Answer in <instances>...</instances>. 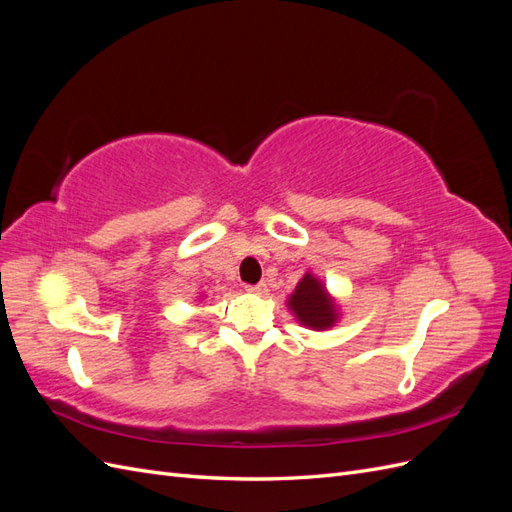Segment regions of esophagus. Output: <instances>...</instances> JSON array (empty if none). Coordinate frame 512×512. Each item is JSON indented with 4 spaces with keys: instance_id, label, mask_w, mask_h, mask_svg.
<instances>
[{
    "instance_id": "34e87169",
    "label": "esophagus",
    "mask_w": 512,
    "mask_h": 512,
    "mask_svg": "<svg viewBox=\"0 0 512 512\" xmlns=\"http://www.w3.org/2000/svg\"><path fill=\"white\" fill-rule=\"evenodd\" d=\"M245 290L247 292H252V294H267V284L265 282H260V284H256V286H245Z\"/></svg>"
}]
</instances>
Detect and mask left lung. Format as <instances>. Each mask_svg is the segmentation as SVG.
<instances>
[{"instance_id": "1", "label": "left lung", "mask_w": 512, "mask_h": 512, "mask_svg": "<svg viewBox=\"0 0 512 512\" xmlns=\"http://www.w3.org/2000/svg\"><path fill=\"white\" fill-rule=\"evenodd\" d=\"M286 305L301 327L312 331H329L339 322V316H342L339 303L312 271H307L301 277Z\"/></svg>"}]
</instances>
